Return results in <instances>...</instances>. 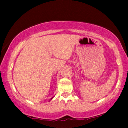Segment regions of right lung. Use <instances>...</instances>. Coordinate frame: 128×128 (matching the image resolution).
<instances>
[{"mask_svg":"<svg viewBox=\"0 0 128 128\" xmlns=\"http://www.w3.org/2000/svg\"><path fill=\"white\" fill-rule=\"evenodd\" d=\"M52 98H53V97H52V98H50V100H51L52 99Z\"/></svg>","mask_w":128,"mask_h":128,"instance_id":"obj_1","label":"right lung"}]
</instances>
